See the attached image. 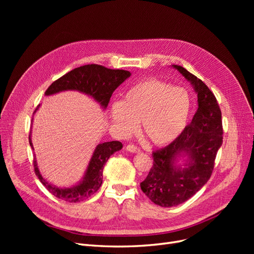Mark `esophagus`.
Returning <instances> with one entry per match:
<instances>
[{"instance_id":"1","label":"esophagus","mask_w":254,"mask_h":254,"mask_svg":"<svg viewBox=\"0 0 254 254\" xmlns=\"http://www.w3.org/2000/svg\"><path fill=\"white\" fill-rule=\"evenodd\" d=\"M126 149H127V151L131 152V153H138V152H140V151H141L139 147H137V146L132 145V144H128V145H127V146H126Z\"/></svg>"}]
</instances>
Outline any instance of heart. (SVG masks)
Returning a JSON list of instances; mask_svg holds the SVG:
<instances>
[{"label": "heart", "instance_id": "1", "mask_svg": "<svg viewBox=\"0 0 254 254\" xmlns=\"http://www.w3.org/2000/svg\"><path fill=\"white\" fill-rule=\"evenodd\" d=\"M190 112L185 88L149 78L128 88L123 102L111 106V117L123 134H129L141 122L142 134L154 145L174 141L184 129Z\"/></svg>", "mask_w": 254, "mask_h": 254}]
</instances>
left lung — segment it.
I'll return each mask as SVG.
<instances>
[{
    "mask_svg": "<svg viewBox=\"0 0 254 254\" xmlns=\"http://www.w3.org/2000/svg\"><path fill=\"white\" fill-rule=\"evenodd\" d=\"M197 93L198 108L181 134L166 147L152 152L153 166L140 183L142 191L150 201L162 207L184 203L201 190L210 179L215 158L222 144L221 111L209 87L181 65L174 64ZM186 154L190 163L182 169L174 163Z\"/></svg>",
    "mask_w": 254,
    "mask_h": 254,
    "instance_id": "left-lung-1",
    "label": "left lung"
}]
</instances>
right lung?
Returning <instances> with one entry per match:
<instances>
[{"label": "right lung", "instance_id": "add662e5", "mask_svg": "<svg viewBox=\"0 0 254 254\" xmlns=\"http://www.w3.org/2000/svg\"><path fill=\"white\" fill-rule=\"evenodd\" d=\"M130 76V73L126 70L108 69L101 64H85L76 68L58 80L52 82L46 89L45 95L50 96L63 90H78L86 93L92 97L102 107L106 108L109 104L113 91L122 84L127 78ZM35 109L36 110L39 108ZM29 141L31 147L33 144L31 141V135H29ZM123 148V144L119 141H111L99 144L92 157L88 164L83 181L70 189H58L56 186L49 184L40 174L37 167L36 158L34 159V171L39 180L47 189V190L63 201L69 203H78L84 201L92 195L101 188L103 182V169L108 161V158L116 151Z\"/></svg>", "mask_w": 254, "mask_h": 254}]
</instances>
